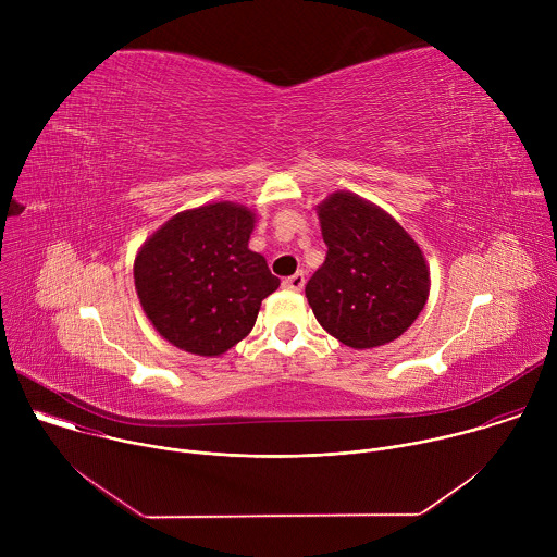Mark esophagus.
Returning a JSON list of instances; mask_svg holds the SVG:
<instances>
[{
	"label": "esophagus",
	"instance_id": "34e87169",
	"mask_svg": "<svg viewBox=\"0 0 557 557\" xmlns=\"http://www.w3.org/2000/svg\"><path fill=\"white\" fill-rule=\"evenodd\" d=\"M304 284H306V277H304V273H301V271H299V273H295V275H290V277H286V280L282 282V286H284V288L295 290V293H299V290L304 288Z\"/></svg>",
	"mask_w": 557,
	"mask_h": 557
}]
</instances>
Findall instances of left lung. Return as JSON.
Masks as SVG:
<instances>
[{
  "label": "left lung",
  "mask_w": 557,
  "mask_h": 557,
  "mask_svg": "<svg viewBox=\"0 0 557 557\" xmlns=\"http://www.w3.org/2000/svg\"><path fill=\"white\" fill-rule=\"evenodd\" d=\"M317 213L329 247L306 284L317 322L357 350L401 337L430 293L419 245L394 218L348 191L329 196Z\"/></svg>",
  "instance_id": "obj_1"
}]
</instances>
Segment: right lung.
<instances>
[{
	"mask_svg": "<svg viewBox=\"0 0 557 557\" xmlns=\"http://www.w3.org/2000/svg\"><path fill=\"white\" fill-rule=\"evenodd\" d=\"M253 213L215 202L183 211L158 228L134 262L136 293L170 344L215 357L243 342L280 280L249 249Z\"/></svg>",
	"mask_w": 557,
	"mask_h": 557,
	"instance_id": "1",
	"label": "right lung"
}]
</instances>
